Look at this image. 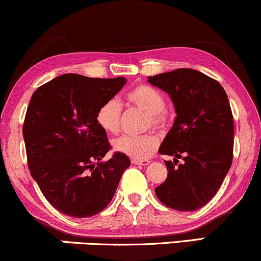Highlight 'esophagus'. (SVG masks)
I'll list each match as a JSON object with an SVG mask.
<instances>
[{
	"instance_id": "1",
	"label": "esophagus",
	"mask_w": 261,
	"mask_h": 261,
	"mask_svg": "<svg viewBox=\"0 0 261 261\" xmlns=\"http://www.w3.org/2000/svg\"><path fill=\"white\" fill-rule=\"evenodd\" d=\"M132 164L139 165V166H146L150 164L149 160H132Z\"/></svg>"
}]
</instances>
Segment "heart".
<instances>
[{
    "label": "heart",
    "mask_w": 261,
    "mask_h": 261,
    "mask_svg": "<svg viewBox=\"0 0 261 261\" xmlns=\"http://www.w3.org/2000/svg\"><path fill=\"white\" fill-rule=\"evenodd\" d=\"M125 100L130 105L148 113V127L162 128L167 122L165 111V97L160 91L149 85H138L125 94ZM122 107L117 99H110L99 107L96 122L106 133L116 134L121 124ZM159 145L154 134L144 136H121L112 142L115 151L121 152L133 160H145L155 152Z\"/></svg>",
    "instance_id": "obj_1"
}]
</instances>
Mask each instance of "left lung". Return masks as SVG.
<instances>
[{
	"instance_id": "8db88e82",
	"label": "left lung",
	"mask_w": 261,
	"mask_h": 261,
	"mask_svg": "<svg viewBox=\"0 0 261 261\" xmlns=\"http://www.w3.org/2000/svg\"><path fill=\"white\" fill-rule=\"evenodd\" d=\"M170 95L176 118L159 152L168 173L155 188L162 204L178 211H194L207 204L221 187L233 159V116L219 82L199 70L179 68L148 76ZM182 158L177 168L174 165Z\"/></svg>"
}]
</instances>
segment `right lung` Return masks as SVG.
<instances>
[{
    "label": "right lung",
    "instance_id": "obj_1",
    "mask_svg": "<svg viewBox=\"0 0 261 261\" xmlns=\"http://www.w3.org/2000/svg\"><path fill=\"white\" fill-rule=\"evenodd\" d=\"M127 79L62 74L33 94L23 125L28 166L44 197L70 217H90L112 200L130 160L110 148L96 122L99 107Z\"/></svg>",
    "mask_w": 261,
    "mask_h": 261
}]
</instances>
